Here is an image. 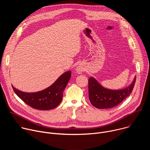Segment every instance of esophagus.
Listing matches in <instances>:
<instances>
[{
	"mask_svg": "<svg viewBox=\"0 0 150 150\" xmlns=\"http://www.w3.org/2000/svg\"><path fill=\"white\" fill-rule=\"evenodd\" d=\"M76 70V72H78V74H81L82 72V70L80 68H78Z\"/></svg>",
	"mask_w": 150,
	"mask_h": 150,
	"instance_id": "34e87169",
	"label": "esophagus"
}]
</instances>
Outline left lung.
<instances>
[{"mask_svg": "<svg viewBox=\"0 0 150 150\" xmlns=\"http://www.w3.org/2000/svg\"><path fill=\"white\" fill-rule=\"evenodd\" d=\"M136 76L127 87L120 90L104 88L93 77L88 79V93L90 103L97 109H109L119 105L132 93Z\"/></svg>", "mask_w": 150, "mask_h": 150, "instance_id": "8db88e82", "label": "left lung"}]
</instances>
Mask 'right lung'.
I'll list each match as a JSON object with an SVG mask.
<instances>
[{
  "label": "right lung",
  "instance_id": "1",
  "mask_svg": "<svg viewBox=\"0 0 150 150\" xmlns=\"http://www.w3.org/2000/svg\"><path fill=\"white\" fill-rule=\"evenodd\" d=\"M71 71L63 73L48 88L36 93H25L12 88L15 94L31 108L41 110H48L56 108L60 103L63 92L71 78Z\"/></svg>",
  "mask_w": 150,
  "mask_h": 150
}]
</instances>
